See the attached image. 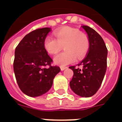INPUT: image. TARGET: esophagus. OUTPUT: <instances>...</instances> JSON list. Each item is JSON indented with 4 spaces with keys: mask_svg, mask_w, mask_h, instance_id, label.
Masks as SVG:
<instances>
[{
    "mask_svg": "<svg viewBox=\"0 0 122 122\" xmlns=\"http://www.w3.org/2000/svg\"><path fill=\"white\" fill-rule=\"evenodd\" d=\"M68 68L67 66H61V71H64V70H65Z\"/></svg>",
    "mask_w": 122,
    "mask_h": 122,
    "instance_id": "1",
    "label": "esophagus"
}]
</instances>
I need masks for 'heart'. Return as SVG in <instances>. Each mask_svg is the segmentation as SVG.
Returning a JSON list of instances; mask_svg holds the SVG:
<instances>
[{
  "mask_svg": "<svg viewBox=\"0 0 122 122\" xmlns=\"http://www.w3.org/2000/svg\"><path fill=\"white\" fill-rule=\"evenodd\" d=\"M56 39L47 36L44 40L46 51L53 55L58 53L63 46L65 51L54 57V63L59 66H66L73 63L76 58L81 59L87 53L90 46L87 36L76 29L65 27L54 32Z\"/></svg>",
  "mask_w": 122,
  "mask_h": 122,
  "instance_id": "b5f03b06",
  "label": "heart"
}]
</instances>
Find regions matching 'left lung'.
<instances>
[{
  "mask_svg": "<svg viewBox=\"0 0 122 122\" xmlns=\"http://www.w3.org/2000/svg\"><path fill=\"white\" fill-rule=\"evenodd\" d=\"M90 41L86 57L78 66H70L74 72L70 87L76 94L82 97H90L99 89L107 71L108 51L102 37L92 28L82 25Z\"/></svg>",
  "mask_w": 122,
  "mask_h": 122,
  "instance_id": "8db88e82",
  "label": "left lung"
}]
</instances>
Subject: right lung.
<instances>
[{
  "label": "right lung",
  "instance_id": "obj_1",
  "mask_svg": "<svg viewBox=\"0 0 122 122\" xmlns=\"http://www.w3.org/2000/svg\"><path fill=\"white\" fill-rule=\"evenodd\" d=\"M51 30L44 27L30 32L15 50V78L20 90L29 97H38L48 92L61 71L59 66H51L53 61L44 47V40Z\"/></svg>",
  "mask_w": 122,
  "mask_h": 122
}]
</instances>
